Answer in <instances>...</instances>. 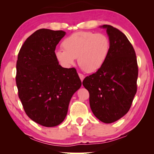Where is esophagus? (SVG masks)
I'll use <instances>...</instances> for the list:
<instances>
[{"mask_svg": "<svg viewBox=\"0 0 154 154\" xmlns=\"http://www.w3.org/2000/svg\"><path fill=\"white\" fill-rule=\"evenodd\" d=\"M79 78H80L81 81H82V82H83V79H84V76H83V75L81 74V73H79Z\"/></svg>", "mask_w": 154, "mask_h": 154, "instance_id": "esophagus-1", "label": "esophagus"}]
</instances>
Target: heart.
I'll return each instance as SVG.
<instances>
[{
  "label": "heart",
  "instance_id": "1",
  "mask_svg": "<svg viewBox=\"0 0 154 154\" xmlns=\"http://www.w3.org/2000/svg\"><path fill=\"white\" fill-rule=\"evenodd\" d=\"M63 49L55 52L57 61L62 67L69 69L75 63L88 73L100 70L108 58L110 40L103 33L79 31L71 34L62 43Z\"/></svg>",
  "mask_w": 154,
  "mask_h": 154
}]
</instances>
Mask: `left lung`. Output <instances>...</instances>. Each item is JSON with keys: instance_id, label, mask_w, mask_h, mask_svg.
Returning a JSON list of instances; mask_svg holds the SVG:
<instances>
[{"instance_id": "obj_1", "label": "left lung", "mask_w": 154, "mask_h": 154, "mask_svg": "<svg viewBox=\"0 0 154 154\" xmlns=\"http://www.w3.org/2000/svg\"><path fill=\"white\" fill-rule=\"evenodd\" d=\"M111 43L108 58L101 69L86 77L83 85L90 93V105L99 120L110 124L126 115L137 93L136 54L126 36L110 25H103Z\"/></svg>"}]
</instances>
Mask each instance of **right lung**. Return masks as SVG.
Masks as SVG:
<instances>
[{"mask_svg":"<svg viewBox=\"0 0 154 154\" xmlns=\"http://www.w3.org/2000/svg\"><path fill=\"white\" fill-rule=\"evenodd\" d=\"M65 35L62 30H36L17 56L18 96L27 116L45 127L64 120L72 95L82 86L76 69L62 67L56 58V45Z\"/></svg>","mask_w":154,"mask_h":154,"instance_id":"right-lung-1","label":"right lung"}]
</instances>
